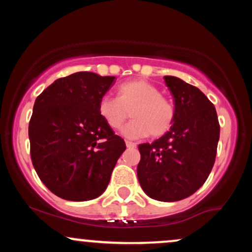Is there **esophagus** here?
<instances>
[{
  "instance_id": "esophagus-1",
  "label": "esophagus",
  "mask_w": 252,
  "mask_h": 252,
  "mask_svg": "<svg viewBox=\"0 0 252 252\" xmlns=\"http://www.w3.org/2000/svg\"><path fill=\"white\" fill-rule=\"evenodd\" d=\"M126 144L128 148H135L136 147V143L135 142H131V141H126Z\"/></svg>"
}]
</instances>
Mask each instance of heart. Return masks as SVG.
Returning <instances> with one entry per match:
<instances>
[{
  "label": "heart",
  "mask_w": 252,
  "mask_h": 252,
  "mask_svg": "<svg viewBox=\"0 0 252 252\" xmlns=\"http://www.w3.org/2000/svg\"><path fill=\"white\" fill-rule=\"evenodd\" d=\"M117 96L105 94L98 103V114L109 128L118 130L130 114L134 120L123 129L129 138L166 135L175 121V106L162 96L161 90L146 80L135 79L121 84Z\"/></svg>",
  "instance_id": "1"
}]
</instances>
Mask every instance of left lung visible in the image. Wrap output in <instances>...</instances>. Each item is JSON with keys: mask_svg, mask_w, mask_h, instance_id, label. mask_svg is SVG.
Listing matches in <instances>:
<instances>
[{"mask_svg": "<svg viewBox=\"0 0 252 252\" xmlns=\"http://www.w3.org/2000/svg\"><path fill=\"white\" fill-rule=\"evenodd\" d=\"M164 80L174 97L175 121L162 137L138 146L137 178L150 198L178 201L195 193L209 178L220 126L215 105L200 90L176 77Z\"/></svg>", "mask_w": 252, "mask_h": 252, "instance_id": "obj_1", "label": "left lung"}]
</instances>
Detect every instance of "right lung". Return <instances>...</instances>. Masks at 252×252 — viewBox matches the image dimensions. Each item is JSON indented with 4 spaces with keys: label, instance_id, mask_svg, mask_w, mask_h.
<instances>
[{
    "label": "right lung",
    "instance_id": "1",
    "mask_svg": "<svg viewBox=\"0 0 252 252\" xmlns=\"http://www.w3.org/2000/svg\"><path fill=\"white\" fill-rule=\"evenodd\" d=\"M114 80L77 72L57 79L34 103L28 126L32 162L43 185L65 200L102 194L126 148L98 114Z\"/></svg>",
    "mask_w": 252,
    "mask_h": 252
}]
</instances>
